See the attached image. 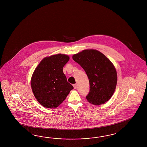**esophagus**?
Here are the masks:
<instances>
[{
    "label": "esophagus",
    "mask_w": 147,
    "mask_h": 147,
    "mask_svg": "<svg viewBox=\"0 0 147 147\" xmlns=\"http://www.w3.org/2000/svg\"><path fill=\"white\" fill-rule=\"evenodd\" d=\"M73 86H74V89H76L77 88V85L76 84H74Z\"/></svg>",
    "instance_id": "esophagus-1"
}]
</instances>
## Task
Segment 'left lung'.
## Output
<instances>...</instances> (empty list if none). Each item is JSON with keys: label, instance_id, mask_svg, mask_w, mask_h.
Listing matches in <instances>:
<instances>
[{"label": "left lung", "instance_id": "obj_1", "mask_svg": "<svg viewBox=\"0 0 147 147\" xmlns=\"http://www.w3.org/2000/svg\"><path fill=\"white\" fill-rule=\"evenodd\" d=\"M81 65L89 81L90 90L86 97L89 102L99 105L108 101L115 92L117 72L113 63L96 50H85L72 56Z\"/></svg>", "mask_w": 147, "mask_h": 147}]
</instances>
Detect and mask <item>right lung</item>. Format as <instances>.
<instances>
[{"label":"right lung","mask_w":147,"mask_h":147,"mask_svg":"<svg viewBox=\"0 0 147 147\" xmlns=\"http://www.w3.org/2000/svg\"><path fill=\"white\" fill-rule=\"evenodd\" d=\"M69 60L67 55H53L43 59L34 70L32 89L38 102L46 108H57L74 89L63 72Z\"/></svg>","instance_id":"add662e5"}]
</instances>
